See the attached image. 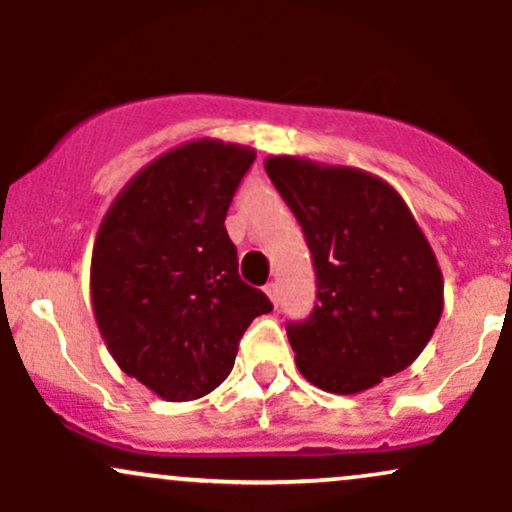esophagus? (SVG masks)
Listing matches in <instances>:
<instances>
[{
    "label": "esophagus",
    "mask_w": 512,
    "mask_h": 512,
    "mask_svg": "<svg viewBox=\"0 0 512 512\" xmlns=\"http://www.w3.org/2000/svg\"><path fill=\"white\" fill-rule=\"evenodd\" d=\"M264 291H267V296L272 298V303H274V305H279V286H276L274 281H272V284L264 286Z\"/></svg>",
    "instance_id": "1"
}]
</instances>
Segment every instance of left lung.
<instances>
[{"instance_id": "obj_1", "label": "left lung", "mask_w": 512, "mask_h": 512, "mask_svg": "<svg viewBox=\"0 0 512 512\" xmlns=\"http://www.w3.org/2000/svg\"><path fill=\"white\" fill-rule=\"evenodd\" d=\"M264 170L313 255L317 303L286 325L303 378L356 395L411 366L443 313V274L399 192L298 156H269Z\"/></svg>"}]
</instances>
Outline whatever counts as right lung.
Masks as SVG:
<instances>
[{
	"label": "right lung",
	"instance_id": "1",
	"mask_svg": "<svg viewBox=\"0 0 512 512\" xmlns=\"http://www.w3.org/2000/svg\"><path fill=\"white\" fill-rule=\"evenodd\" d=\"M255 151L197 139L127 182L98 228L91 301L108 351L168 402L209 395L243 332L274 308L238 274L228 207Z\"/></svg>",
	"mask_w": 512,
	"mask_h": 512
}]
</instances>
